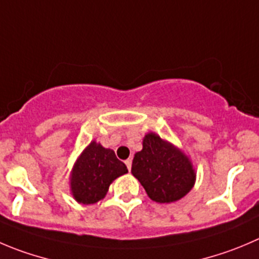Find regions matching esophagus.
Instances as JSON below:
<instances>
[{"mask_svg":"<svg viewBox=\"0 0 259 259\" xmlns=\"http://www.w3.org/2000/svg\"><path fill=\"white\" fill-rule=\"evenodd\" d=\"M125 165H127V168H128V170H131V166H132V160L131 159H127L125 160Z\"/></svg>","mask_w":259,"mask_h":259,"instance_id":"1","label":"esophagus"}]
</instances>
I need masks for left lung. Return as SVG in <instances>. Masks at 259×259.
Instances as JSON below:
<instances>
[{"mask_svg":"<svg viewBox=\"0 0 259 259\" xmlns=\"http://www.w3.org/2000/svg\"><path fill=\"white\" fill-rule=\"evenodd\" d=\"M131 171L147 196L159 203L179 201L196 183L191 157L155 132L145 135L142 150L135 154Z\"/></svg>","mask_w":259,"mask_h":259,"instance_id":"8db88e82","label":"left lung"}]
</instances>
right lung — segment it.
<instances>
[{
  "mask_svg": "<svg viewBox=\"0 0 259 259\" xmlns=\"http://www.w3.org/2000/svg\"><path fill=\"white\" fill-rule=\"evenodd\" d=\"M125 173L127 166L117 159L114 151L93 140L73 164L70 192L78 203L94 205L107 196L113 181Z\"/></svg>",
  "mask_w": 259,
  "mask_h": 259,
  "instance_id": "right-lung-1",
  "label": "right lung"
}]
</instances>
